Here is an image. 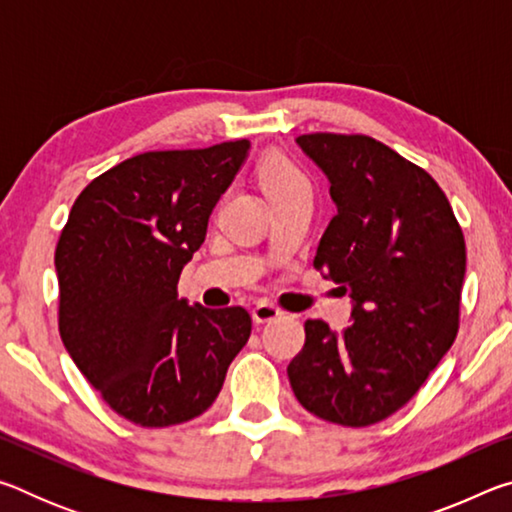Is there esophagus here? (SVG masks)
Masks as SVG:
<instances>
[{
    "label": "esophagus",
    "instance_id": "1",
    "mask_svg": "<svg viewBox=\"0 0 512 512\" xmlns=\"http://www.w3.org/2000/svg\"><path fill=\"white\" fill-rule=\"evenodd\" d=\"M277 318H282V311L277 309L273 302L262 300V302H257V305L253 307V320H255V323H259V325L273 323V320H277Z\"/></svg>",
    "mask_w": 512,
    "mask_h": 512
}]
</instances>
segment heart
Masks as SVG:
<instances>
[{"mask_svg": "<svg viewBox=\"0 0 512 512\" xmlns=\"http://www.w3.org/2000/svg\"><path fill=\"white\" fill-rule=\"evenodd\" d=\"M257 178L268 198H277L293 192H311L309 180L302 176V171L282 158L264 160L257 169Z\"/></svg>", "mask_w": 512, "mask_h": 512, "instance_id": "b5f03b06", "label": "heart"}]
</instances>
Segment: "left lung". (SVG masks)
I'll return each mask as SVG.
<instances>
[{
	"mask_svg": "<svg viewBox=\"0 0 512 512\" xmlns=\"http://www.w3.org/2000/svg\"><path fill=\"white\" fill-rule=\"evenodd\" d=\"M296 144L336 205L314 266L350 296L352 325L307 320L287 375L309 413L368 427L402 409L452 348L465 239L436 180L386 144L332 133Z\"/></svg>",
	"mask_w": 512,
	"mask_h": 512,
	"instance_id": "obj_1",
	"label": "left lung"
}]
</instances>
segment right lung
<instances>
[{
    "mask_svg": "<svg viewBox=\"0 0 512 512\" xmlns=\"http://www.w3.org/2000/svg\"><path fill=\"white\" fill-rule=\"evenodd\" d=\"M248 151L237 140L128 158L83 189L60 232V339L110 409L140 427L205 413L248 343L244 307L187 305L176 291Z\"/></svg>",
    "mask_w": 512,
    "mask_h": 512,
    "instance_id": "add662e5",
    "label": "right lung"
}]
</instances>
